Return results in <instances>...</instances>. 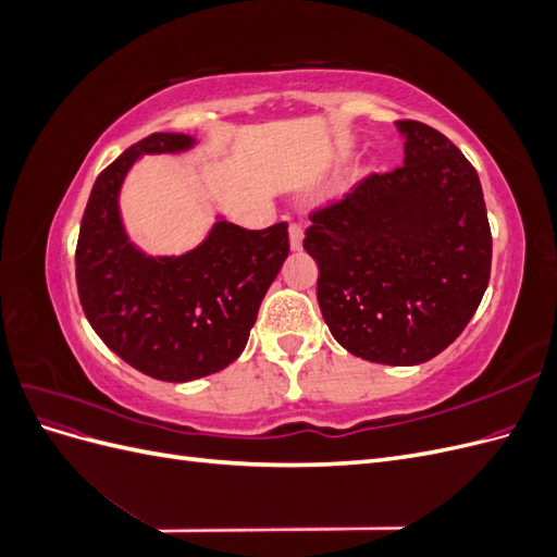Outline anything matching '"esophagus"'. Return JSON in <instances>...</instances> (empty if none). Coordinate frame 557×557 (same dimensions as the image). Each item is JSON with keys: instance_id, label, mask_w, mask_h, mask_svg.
Wrapping results in <instances>:
<instances>
[{"instance_id": "1", "label": "esophagus", "mask_w": 557, "mask_h": 557, "mask_svg": "<svg viewBox=\"0 0 557 557\" xmlns=\"http://www.w3.org/2000/svg\"><path fill=\"white\" fill-rule=\"evenodd\" d=\"M288 234H290V248L301 250V242H305V230H301V225H290Z\"/></svg>"}]
</instances>
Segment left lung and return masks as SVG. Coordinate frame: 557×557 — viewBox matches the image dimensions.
Listing matches in <instances>:
<instances>
[{
  "instance_id": "obj_1",
  "label": "left lung",
  "mask_w": 557,
  "mask_h": 557,
  "mask_svg": "<svg viewBox=\"0 0 557 557\" xmlns=\"http://www.w3.org/2000/svg\"><path fill=\"white\" fill-rule=\"evenodd\" d=\"M395 127L404 164L315 211L305 248L334 339L362 360L411 367L440 356L479 309L493 237L458 146L418 121Z\"/></svg>"
}]
</instances>
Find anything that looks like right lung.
Instances as JSON below:
<instances>
[{"mask_svg":"<svg viewBox=\"0 0 557 557\" xmlns=\"http://www.w3.org/2000/svg\"><path fill=\"white\" fill-rule=\"evenodd\" d=\"M195 146L178 132L129 146L97 176L76 246L78 297L99 339L141 374L170 383L215 374L242 356L290 252L285 223L246 230L223 215L181 256H148L129 239L121 188L134 162Z\"/></svg>","mask_w":557,"mask_h":557,"instance_id":"obj_1","label":"right lung"}]
</instances>
